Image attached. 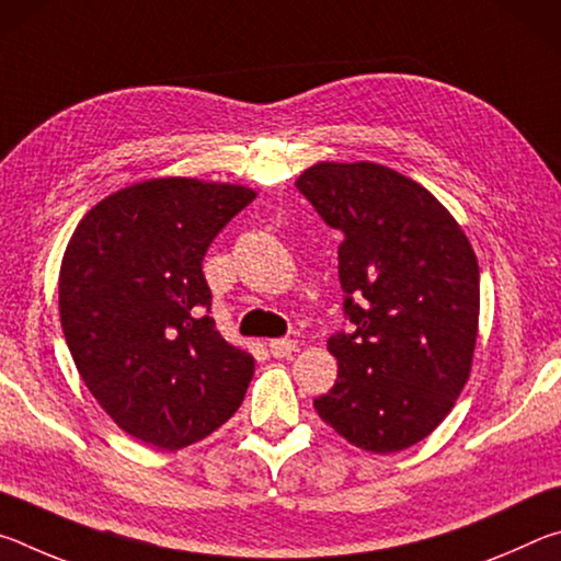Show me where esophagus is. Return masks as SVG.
<instances>
[{
    "label": "esophagus",
    "mask_w": 561,
    "mask_h": 561,
    "mask_svg": "<svg viewBox=\"0 0 561 561\" xmlns=\"http://www.w3.org/2000/svg\"><path fill=\"white\" fill-rule=\"evenodd\" d=\"M294 351H297V341H291V339H272L270 341V354L274 358H284V356L294 354Z\"/></svg>",
    "instance_id": "esophagus-1"
}]
</instances>
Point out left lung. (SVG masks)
Masks as SVG:
<instances>
[{"label": "left lung", "instance_id": "obj_1", "mask_svg": "<svg viewBox=\"0 0 561 561\" xmlns=\"http://www.w3.org/2000/svg\"><path fill=\"white\" fill-rule=\"evenodd\" d=\"M297 190L344 234L339 282L351 331L329 339L339 378L321 421L368 453L421 443L468 383L480 270L453 215L415 180L376 163H317Z\"/></svg>", "mask_w": 561, "mask_h": 561}]
</instances>
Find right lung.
Returning a JSON list of instances; mask_svg holds the SVG:
<instances>
[{"instance_id": "add662e5", "label": "right lung", "mask_w": 561, "mask_h": 561, "mask_svg": "<svg viewBox=\"0 0 561 561\" xmlns=\"http://www.w3.org/2000/svg\"><path fill=\"white\" fill-rule=\"evenodd\" d=\"M254 201L242 185L158 178L83 215L64 252L59 314L91 396L160 450L203 440L240 408L254 358L215 329L203 260Z\"/></svg>"}]
</instances>
